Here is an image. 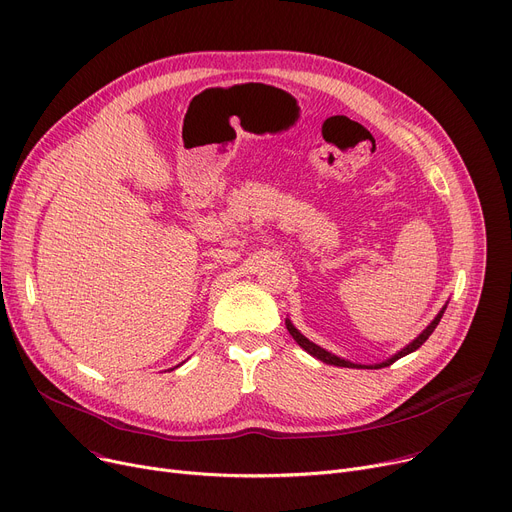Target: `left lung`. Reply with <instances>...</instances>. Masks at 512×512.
Here are the masks:
<instances>
[{
  "mask_svg": "<svg viewBox=\"0 0 512 512\" xmlns=\"http://www.w3.org/2000/svg\"><path fill=\"white\" fill-rule=\"evenodd\" d=\"M446 306H448V302L442 306V310L436 314V318L422 330V333H419L409 345H405L401 351H397L395 355H390L388 359H384V362H380V364H370V366H364V364H353V362H349V359H343V357H339V355H335V353H330V351H326V349H322L320 345H316V343H312L310 339H306L302 333H299V330L293 326V322L287 318L285 320V324H287V330H289V335L295 339V343L302 347V349H306L310 355H314L316 359H320V362H324V364H330V366H339V368H366V370H378V368H386V366H390V364H395L397 359H401V357H405V355H409V353H413L415 349H419L422 347L426 341H428V337L434 333V328L438 326V322H440V318H442V314H444V310H446Z\"/></svg>",
  "mask_w": 512,
  "mask_h": 512,
  "instance_id": "8db88e82",
  "label": "left lung"
}]
</instances>
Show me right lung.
Returning <instances> with one entry per match:
<instances>
[{
	"instance_id": "obj_1",
	"label": "right lung",
	"mask_w": 512,
	"mask_h": 512,
	"mask_svg": "<svg viewBox=\"0 0 512 512\" xmlns=\"http://www.w3.org/2000/svg\"><path fill=\"white\" fill-rule=\"evenodd\" d=\"M175 368H177V366H175ZM171 370H173V368H171Z\"/></svg>"
}]
</instances>
